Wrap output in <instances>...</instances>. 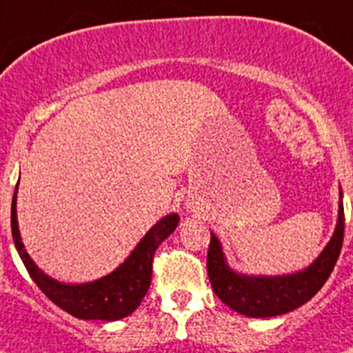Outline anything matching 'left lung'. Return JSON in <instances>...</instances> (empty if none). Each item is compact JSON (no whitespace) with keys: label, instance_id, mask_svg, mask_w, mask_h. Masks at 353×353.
<instances>
[{"label":"left lung","instance_id":"8db88e82","mask_svg":"<svg viewBox=\"0 0 353 353\" xmlns=\"http://www.w3.org/2000/svg\"><path fill=\"white\" fill-rule=\"evenodd\" d=\"M339 216L332 240L307 269L283 276L238 274L227 265L222 243L211 232L208 250V274L212 290L227 307L249 317H272L287 314L312 299L327 283L336 267L345 236L343 193L339 191Z\"/></svg>","mask_w":353,"mask_h":353}]
</instances>
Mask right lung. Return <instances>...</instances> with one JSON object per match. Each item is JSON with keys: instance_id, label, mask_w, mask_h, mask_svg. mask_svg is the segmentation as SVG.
<instances>
[{"instance_id": "1", "label": "right lung", "mask_w": 353, "mask_h": 353, "mask_svg": "<svg viewBox=\"0 0 353 353\" xmlns=\"http://www.w3.org/2000/svg\"><path fill=\"white\" fill-rule=\"evenodd\" d=\"M16 202L17 185L14 191L12 209H10V223H12L14 245L19 252V258L25 263L34 283L41 288V292L77 319L117 321L135 312V308L141 305L151 285V265H153L155 250L176 229L180 222L179 214L171 212L145 232L144 238L131 250V254L124 260V263L119 265L113 272L90 283L72 285L61 283L57 279L46 276L32 261L23 245L19 227H17Z\"/></svg>"}]
</instances>
